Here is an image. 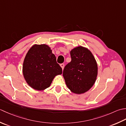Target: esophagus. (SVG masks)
<instances>
[{"label": "esophagus", "mask_w": 126, "mask_h": 126, "mask_svg": "<svg viewBox=\"0 0 126 126\" xmlns=\"http://www.w3.org/2000/svg\"><path fill=\"white\" fill-rule=\"evenodd\" d=\"M60 66L61 67V68H62L63 70V68H64V66H65V65H64L63 63H61L60 64Z\"/></svg>", "instance_id": "1"}]
</instances>
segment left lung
Here are the masks:
<instances>
[{"instance_id": "1", "label": "left lung", "mask_w": 126, "mask_h": 126, "mask_svg": "<svg viewBox=\"0 0 126 126\" xmlns=\"http://www.w3.org/2000/svg\"><path fill=\"white\" fill-rule=\"evenodd\" d=\"M71 61L63 71L68 88L74 94H82L94 85L98 74V66L89 49L78 46L70 51Z\"/></svg>"}]
</instances>
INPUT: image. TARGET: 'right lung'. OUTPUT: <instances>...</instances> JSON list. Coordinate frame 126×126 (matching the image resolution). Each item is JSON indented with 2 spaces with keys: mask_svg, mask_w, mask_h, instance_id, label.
Here are the masks:
<instances>
[{
  "mask_svg": "<svg viewBox=\"0 0 126 126\" xmlns=\"http://www.w3.org/2000/svg\"><path fill=\"white\" fill-rule=\"evenodd\" d=\"M23 74L27 83L36 90L49 88L55 77L62 74V68L49 46L35 44L31 47L23 64Z\"/></svg>",
  "mask_w": 126,
  "mask_h": 126,
  "instance_id": "1",
  "label": "right lung"
}]
</instances>
